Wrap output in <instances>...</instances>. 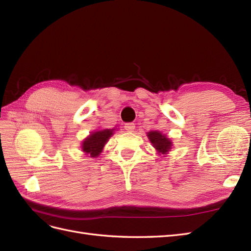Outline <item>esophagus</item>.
<instances>
[{"instance_id": "esophagus-1", "label": "esophagus", "mask_w": 251, "mask_h": 251, "mask_svg": "<svg viewBox=\"0 0 251 251\" xmlns=\"http://www.w3.org/2000/svg\"><path fill=\"white\" fill-rule=\"evenodd\" d=\"M125 130H126V132H134V130H135V125L132 124V123L126 124V125H125Z\"/></svg>"}]
</instances>
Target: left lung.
Listing matches in <instances>:
<instances>
[{
  "mask_svg": "<svg viewBox=\"0 0 251 251\" xmlns=\"http://www.w3.org/2000/svg\"><path fill=\"white\" fill-rule=\"evenodd\" d=\"M148 137L160 155H166L173 147V142L165 135L158 131H151L148 133Z\"/></svg>",
  "mask_w": 251,
  "mask_h": 251,
  "instance_id": "left-lung-1",
  "label": "left lung"
}]
</instances>
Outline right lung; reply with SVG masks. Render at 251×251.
I'll return each instance as SVG.
<instances>
[{
  "label": "right lung",
  "instance_id": "right-lung-1",
  "mask_svg": "<svg viewBox=\"0 0 251 251\" xmlns=\"http://www.w3.org/2000/svg\"><path fill=\"white\" fill-rule=\"evenodd\" d=\"M114 128H104L91 133L88 137L82 141L81 150L85 151L89 157L96 158L102 151L104 144L114 134Z\"/></svg>",
  "mask_w": 251,
  "mask_h": 251
}]
</instances>
